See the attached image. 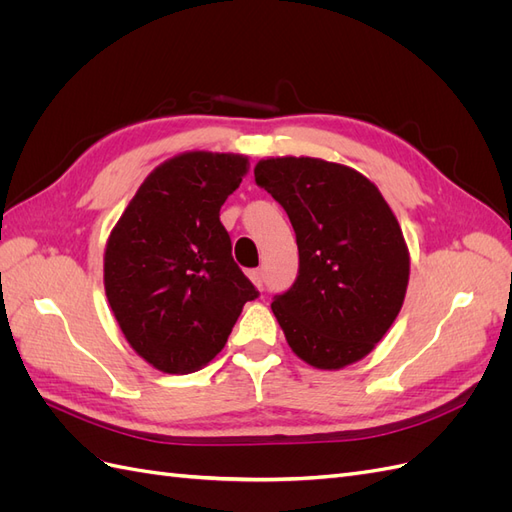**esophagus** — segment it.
Segmentation results:
<instances>
[{
	"instance_id": "obj_1",
	"label": "esophagus",
	"mask_w": 512,
	"mask_h": 512,
	"mask_svg": "<svg viewBox=\"0 0 512 512\" xmlns=\"http://www.w3.org/2000/svg\"><path fill=\"white\" fill-rule=\"evenodd\" d=\"M247 275H250V280L254 282V286L258 290H262V284H265V275H262V269H252Z\"/></svg>"
}]
</instances>
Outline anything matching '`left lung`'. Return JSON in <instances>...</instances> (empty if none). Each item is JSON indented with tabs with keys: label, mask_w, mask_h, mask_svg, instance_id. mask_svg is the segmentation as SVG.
I'll return each mask as SVG.
<instances>
[{
	"label": "left lung",
	"mask_w": 512,
	"mask_h": 512,
	"mask_svg": "<svg viewBox=\"0 0 512 512\" xmlns=\"http://www.w3.org/2000/svg\"><path fill=\"white\" fill-rule=\"evenodd\" d=\"M288 213L299 275L271 309L292 352L318 369L361 361L404 305L410 256L380 190L354 168L320 158H269L254 168Z\"/></svg>",
	"instance_id": "obj_1"
}]
</instances>
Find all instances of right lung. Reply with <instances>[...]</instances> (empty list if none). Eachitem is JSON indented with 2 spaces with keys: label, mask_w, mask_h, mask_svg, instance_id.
Instances as JSON below:
<instances>
[{
  "label": "right lung",
  "mask_w": 512,
  "mask_h": 512,
  "mask_svg": "<svg viewBox=\"0 0 512 512\" xmlns=\"http://www.w3.org/2000/svg\"><path fill=\"white\" fill-rule=\"evenodd\" d=\"M245 173L247 158L237 153L170 158L141 183L108 237V305L134 352L164 374L205 367L258 297L220 222Z\"/></svg>",
  "instance_id": "1"
}]
</instances>
